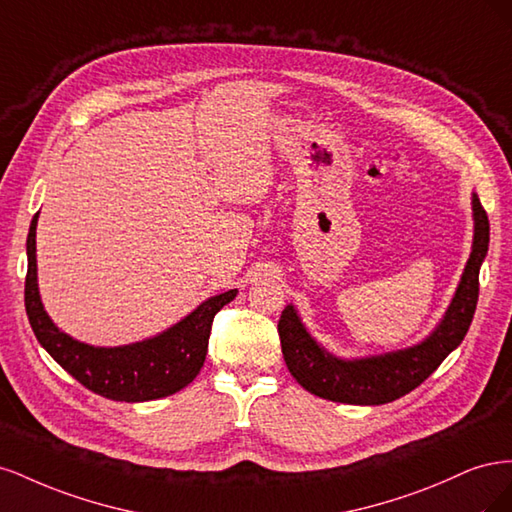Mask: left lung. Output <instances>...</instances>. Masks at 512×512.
Returning <instances> with one entry per match:
<instances>
[{"mask_svg":"<svg viewBox=\"0 0 512 512\" xmlns=\"http://www.w3.org/2000/svg\"><path fill=\"white\" fill-rule=\"evenodd\" d=\"M472 211L474 245L466 271L444 320L423 344L371 359L342 361L314 342L292 305L284 309L277 322L284 361L305 391L339 404L380 406L414 391L440 367L466 337L478 303V271L489 247V218L476 194Z\"/></svg>","mask_w":512,"mask_h":512,"instance_id":"left-lung-1","label":"left lung"}]
</instances>
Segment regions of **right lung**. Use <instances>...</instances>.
Instances as JSON below:
<instances>
[{
    "mask_svg": "<svg viewBox=\"0 0 512 512\" xmlns=\"http://www.w3.org/2000/svg\"><path fill=\"white\" fill-rule=\"evenodd\" d=\"M36 224L27 235L25 312L40 346L85 389L113 401H149L173 395L188 386L205 363L215 314L237 297L228 290L198 305L162 335L119 348H94L61 333L46 316L36 282Z\"/></svg>",
    "mask_w": 512,
    "mask_h": 512,
    "instance_id": "add662e5",
    "label": "right lung"
}]
</instances>
